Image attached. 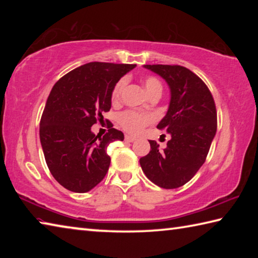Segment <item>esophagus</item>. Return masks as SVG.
<instances>
[{"label": "esophagus", "instance_id": "obj_1", "mask_svg": "<svg viewBox=\"0 0 258 258\" xmlns=\"http://www.w3.org/2000/svg\"><path fill=\"white\" fill-rule=\"evenodd\" d=\"M125 141L134 142L135 141V138L134 137H131V135H125Z\"/></svg>", "mask_w": 258, "mask_h": 258}]
</instances>
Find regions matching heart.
Masks as SVG:
<instances>
[{
	"mask_svg": "<svg viewBox=\"0 0 258 258\" xmlns=\"http://www.w3.org/2000/svg\"><path fill=\"white\" fill-rule=\"evenodd\" d=\"M145 86L151 97L155 94H160L163 92V84L155 76H147L145 78ZM126 86V78L123 77L112 87L111 91V101L112 102H118L121 97V93ZM154 120V116L151 113L148 112H141V111H135V110H127L121 112L118 117V121L125 131H127L130 133L137 134L140 133L141 131L146 127L148 124H150Z\"/></svg>",
	"mask_w": 258,
	"mask_h": 258,
	"instance_id": "1",
	"label": "heart"
}]
</instances>
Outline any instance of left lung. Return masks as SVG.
Masks as SVG:
<instances>
[{
	"instance_id": "left-lung-1",
	"label": "left lung",
	"mask_w": 258,
	"mask_h": 258,
	"mask_svg": "<svg viewBox=\"0 0 258 258\" xmlns=\"http://www.w3.org/2000/svg\"><path fill=\"white\" fill-rule=\"evenodd\" d=\"M171 90L168 110L157 128L171 140L164 150L149 140L151 150L140 158L143 173L156 185L176 189L189 182L206 160L216 134L217 113L207 85L195 73L177 64H145Z\"/></svg>"
}]
</instances>
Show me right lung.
I'll use <instances>...</instances> for the list:
<instances>
[{
  "label": "right lung",
  "instance_id": "right-lung-1",
  "mask_svg": "<svg viewBox=\"0 0 258 258\" xmlns=\"http://www.w3.org/2000/svg\"><path fill=\"white\" fill-rule=\"evenodd\" d=\"M135 64L89 62L62 76L52 87L40 123L45 161L56 181L67 190L84 194L103 180L110 165L107 148L123 141L110 126L103 137L91 127L111 108V91Z\"/></svg>",
  "mask_w": 258,
  "mask_h": 258
}]
</instances>
